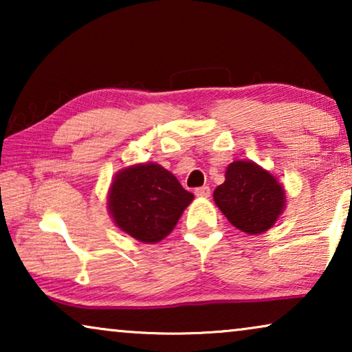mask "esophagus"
<instances>
[{
    "mask_svg": "<svg viewBox=\"0 0 352 352\" xmlns=\"http://www.w3.org/2000/svg\"><path fill=\"white\" fill-rule=\"evenodd\" d=\"M195 195L200 197V199H206V197H210V187L208 186L199 187V189H195Z\"/></svg>",
    "mask_w": 352,
    "mask_h": 352,
    "instance_id": "1",
    "label": "esophagus"
}]
</instances>
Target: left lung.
Instances as JSON below:
<instances>
[{
  "instance_id": "left-lung-1",
  "label": "left lung",
  "mask_w": 352,
  "mask_h": 352,
  "mask_svg": "<svg viewBox=\"0 0 352 352\" xmlns=\"http://www.w3.org/2000/svg\"><path fill=\"white\" fill-rule=\"evenodd\" d=\"M224 176L213 200L229 223L248 235L271 229L287 205L285 189L277 177L252 160L232 162Z\"/></svg>"
}]
</instances>
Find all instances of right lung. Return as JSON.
<instances>
[{
	"instance_id": "right-lung-1",
	"label": "right lung",
	"mask_w": 352,
	"mask_h": 352,
	"mask_svg": "<svg viewBox=\"0 0 352 352\" xmlns=\"http://www.w3.org/2000/svg\"><path fill=\"white\" fill-rule=\"evenodd\" d=\"M194 194L158 163H138L117 171L107 192L115 226L144 243L170 235Z\"/></svg>"
}]
</instances>
